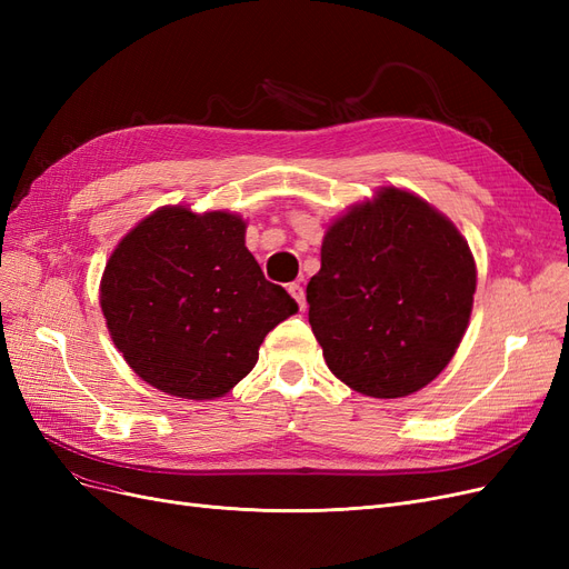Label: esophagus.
Instances as JSON below:
<instances>
[{"instance_id": "esophagus-1", "label": "esophagus", "mask_w": 569, "mask_h": 569, "mask_svg": "<svg viewBox=\"0 0 569 569\" xmlns=\"http://www.w3.org/2000/svg\"><path fill=\"white\" fill-rule=\"evenodd\" d=\"M287 289H289V295H291V297H295V301H297V303H299L301 308H306V297H303V287H301L299 282H291V284L287 287Z\"/></svg>"}]
</instances>
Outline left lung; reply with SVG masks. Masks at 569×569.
<instances>
[{"mask_svg":"<svg viewBox=\"0 0 569 569\" xmlns=\"http://www.w3.org/2000/svg\"><path fill=\"white\" fill-rule=\"evenodd\" d=\"M477 268L453 222L399 187L325 232L306 287L327 368L353 391L401 399L449 366L468 330Z\"/></svg>","mask_w":569,"mask_h":569,"instance_id":"8db88e82","label":"left lung"}]
</instances>
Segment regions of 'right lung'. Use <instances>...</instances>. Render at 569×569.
<instances>
[{"mask_svg": "<svg viewBox=\"0 0 569 569\" xmlns=\"http://www.w3.org/2000/svg\"><path fill=\"white\" fill-rule=\"evenodd\" d=\"M244 232L237 213L163 206L113 249L101 313L147 385L178 399H218L251 372L272 327L299 311L266 280Z\"/></svg>", "mask_w": 569, "mask_h": 569, "instance_id": "1", "label": "right lung"}]
</instances>
